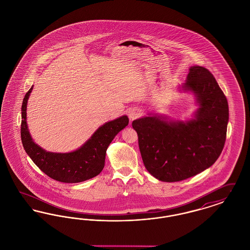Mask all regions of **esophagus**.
I'll use <instances>...</instances> for the list:
<instances>
[{"instance_id":"1","label":"esophagus","mask_w":250,"mask_h":250,"mask_svg":"<svg viewBox=\"0 0 250 250\" xmlns=\"http://www.w3.org/2000/svg\"><path fill=\"white\" fill-rule=\"evenodd\" d=\"M140 115H141V111H140V110H138V109H133V110H131L130 112H129V119H130L131 121L137 119Z\"/></svg>"}]
</instances>
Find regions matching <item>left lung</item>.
Segmentation results:
<instances>
[{
    "mask_svg": "<svg viewBox=\"0 0 250 250\" xmlns=\"http://www.w3.org/2000/svg\"><path fill=\"white\" fill-rule=\"evenodd\" d=\"M183 90L197 96L200 107L194 119L167 121L160 116L135 120L139 147L146 169L163 182H178L212 166L226 142L229 105L207 68H189Z\"/></svg>",
    "mask_w": 250,
    "mask_h": 250,
    "instance_id": "8db88e82",
    "label": "left lung"
}]
</instances>
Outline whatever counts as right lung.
I'll list each match as a JSON object with an SVG mask.
<instances>
[{"instance_id": "add662e5", "label": "right lung", "mask_w": 250, "mask_h": 250, "mask_svg": "<svg viewBox=\"0 0 250 250\" xmlns=\"http://www.w3.org/2000/svg\"><path fill=\"white\" fill-rule=\"evenodd\" d=\"M32 88L26 93L21 107V142L34 163L48 177L62 183H80L98 175L105 166L107 147L114 137L128 125V117L107 122L78 150L71 153H51L34 143L26 122L27 102Z\"/></svg>"}]
</instances>
